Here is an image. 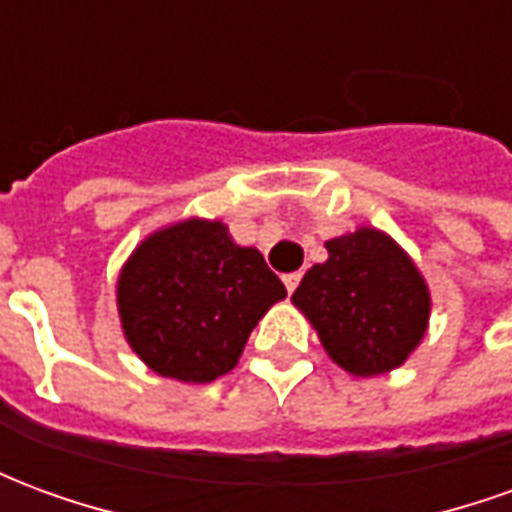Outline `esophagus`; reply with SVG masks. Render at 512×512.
I'll use <instances>...</instances> for the list:
<instances>
[{"label":"esophagus","mask_w":512,"mask_h":512,"mask_svg":"<svg viewBox=\"0 0 512 512\" xmlns=\"http://www.w3.org/2000/svg\"><path fill=\"white\" fill-rule=\"evenodd\" d=\"M282 282H285V288H288V293H293V290L299 288L301 274H299V271H293V274H285V277H282Z\"/></svg>","instance_id":"esophagus-1"}]
</instances>
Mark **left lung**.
I'll return each instance as SVG.
<instances>
[{
	"label": "left lung",
	"mask_w": 512,
	"mask_h": 512,
	"mask_svg": "<svg viewBox=\"0 0 512 512\" xmlns=\"http://www.w3.org/2000/svg\"><path fill=\"white\" fill-rule=\"evenodd\" d=\"M329 257L304 274L293 304L334 365L356 378L384 376L428 332L430 288L392 235L356 227L326 241Z\"/></svg>",
	"instance_id": "8db88e82"
}]
</instances>
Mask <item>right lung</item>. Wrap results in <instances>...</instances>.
<instances>
[{"label": "right lung", "mask_w": 512, "mask_h": 512, "mask_svg": "<svg viewBox=\"0 0 512 512\" xmlns=\"http://www.w3.org/2000/svg\"><path fill=\"white\" fill-rule=\"evenodd\" d=\"M115 293L131 351L153 373L183 384L230 373L257 321L288 296L255 246L235 244L227 224L202 216L139 241Z\"/></svg>", "instance_id": "1"}]
</instances>
